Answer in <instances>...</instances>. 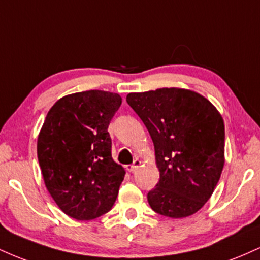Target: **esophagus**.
<instances>
[{"instance_id":"esophagus-1","label":"esophagus","mask_w":260,"mask_h":260,"mask_svg":"<svg viewBox=\"0 0 260 260\" xmlns=\"http://www.w3.org/2000/svg\"><path fill=\"white\" fill-rule=\"evenodd\" d=\"M140 164H142V161H140L139 159H136V160H134V162L132 164V165H127L126 166V170H127L128 172H134L137 169L139 168Z\"/></svg>"}]
</instances>
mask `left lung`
I'll return each mask as SVG.
<instances>
[{
    "instance_id": "8db88e82",
    "label": "left lung",
    "mask_w": 260,
    "mask_h": 260,
    "mask_svg": "<svg viewBox=\"0 0 260 260\" xmlns=\"http://www.w3.org/2000/svg\"><path fill=\"white\" fill-rule=\"evenodd\" d=\"M127 103L149 131L160 172L148 193L155 213L181 219L209 201L225 164V124L207 98L182 88L129 92Z\"/></svg>"
}]
</instances>
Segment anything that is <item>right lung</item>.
I'll list each match as a JSON object with an SVG mask.
<instances>
[{
    "label": "right lung",
    "mask_w": 260,
    "mask_h": 260,
    "mask_svg": "<svg viewBox=\"0 0 260 260\" xmlns=\"http://www.w3.org/2000/svg\"><path fill=\"white\" fill-rule=\"evenodd\" d=\"M122 104L116 92L66 95L47 112L38 136L45 186L58 208L76 220L111 210L126 171L111 155L110 121Z\"/></svg>",
    "instance_id": "1"
}]
</instances>
